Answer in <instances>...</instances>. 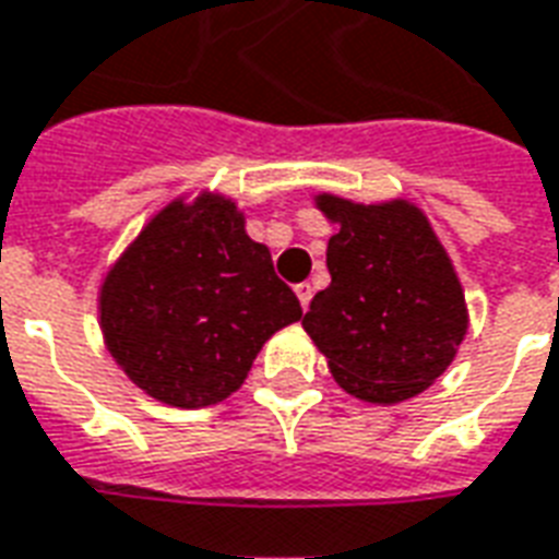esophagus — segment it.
<instances>
[{"label": "esophagus", "instance_id": "obj_1", "mask_svg": "<svg viewBox=\"0 0 559 559\" xmlns=\"http://www.w3.org/2000/svg\"><path fill=\"white\" fill-rule=\"evenodd\" d=\"M295 292H297V300H300V306H304V309H309V304H312V285L300 283Z\"/></svg>", "mask_w": 559, "mask_h": 559}]
</instances>
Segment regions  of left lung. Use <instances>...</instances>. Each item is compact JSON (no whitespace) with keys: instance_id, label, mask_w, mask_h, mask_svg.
<instances>
[{"instance_id":"obj_1","label":"left lung","mask_w":559,"mask_h":559,"mask_svg":"<svg viewBox=\"0 0 559 559\" xmlns=\"http://www.w3.org/2000/svg\"><path fill=\"white\" fill-rule=\"evenodd\" d=\"M338 233L326 245L330 285L304 314L333 380L365 404H401L433 385L468 333L451 255L409 200L354 203L318 194Z\"/></svg>"}]
</instances>
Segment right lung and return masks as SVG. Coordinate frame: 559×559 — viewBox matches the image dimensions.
Returning <instances> with one entry per match:
<instances>
[{
  "mask_svg": "<svg viewBox=\"0 0 559 559\" xmlns=\"http://www.w3.org/2000/svg\"><path fill=\"white\" fill-rule=\"evenodd\" d=\"M300 314L245 212L215 191L167 203L99 285L108 354L138 389L179 409L238 392L262 344Z\"/></svg>",
  "mask_w": 559,
  "mask_h": 559,
  "instance_id": "1",
  "label": "right lung"
}]
</instances>
